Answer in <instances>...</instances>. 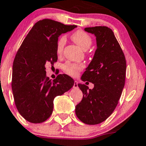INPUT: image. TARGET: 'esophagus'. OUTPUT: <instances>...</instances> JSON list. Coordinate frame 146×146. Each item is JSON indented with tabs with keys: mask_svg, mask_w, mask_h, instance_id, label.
<instances>
[{
	"mask_svg": "<svg viewBox=\"0 0 146 146\" xmlns=\"http://www.w3.org/2000/svg\"><path fill=\"white\" fill-rule=\"evenodd\" d=\"M78 87V82L76 80V81L74 82V84H73V88H76Z\"/></svg>",
	"mask_w": 146,
	"mask_h": 146,
	"instance_id": "esophagus-1",
	"label": "esophagus"
}]
</instances>
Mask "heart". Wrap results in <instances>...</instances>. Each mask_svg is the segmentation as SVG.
I'll list each match as a JSON object with an SVG mask.
<instances>
[{
    "instance_id": "heart-1",
    "label": "heart",
    "mask_w": 146,
    "mask_h": 146,
    "mask_svg": "<svg viewBox=\"0 0 146 146\" xmlns=\"http://www.w3.org/2000/svg\"><path fill=\"white\" fill-rule=\"evenodd\" d=\"M72 39L76 43H77L83 50H86L90 47L92 44L91 37L88 33L83 31H76L71 35ZM66 38L64 35H62L58 38L56 44V52L58 55H61L63 51V48L66 45ZM83 65L68 62L63 66V70L67 74L71 76H76L78 74L79 72L83 69Z\"/></svg>"
}]
</instances>
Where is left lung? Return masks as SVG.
I'll list each match as a JSON object with an SVG mask.
<instances>
[{
	"instance_id": "left-lung-1",
	"label": "left lung",
	"mask_w": 146,
	"mask_h": 146,
	"mask_svg": "<svg viewBox=\"0 0 146 146\" xmlns=\"http://www.w3.org/2000/svg\"><path fill=\"white\" fill-rule=\"evenodd\" d=\"M84 30L94 34L97 48L81 80L93 83L94 88L78 84L83 96L76 106V114L84 123L96 125L106 121L118 105L125 86L126 60L111 28L95 26Z\"/></svg>"
}]
</instances>
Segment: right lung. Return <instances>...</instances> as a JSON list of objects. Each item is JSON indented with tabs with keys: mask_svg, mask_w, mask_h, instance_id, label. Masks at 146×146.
Here are the masks:
<instances>
[{
	"mask_svg": "<svg viewBox=\"0 0 146 146\" xmlns=\"http://www.w3.org/2000/svg\"><path fill=\"white\" fill-rule=\"evenodd\" d=\"M76 27L50 19L39 21L18 49L13 64L11 86L15 106L28 122L46 121L53 113L55 98L73 86V79L66 74L50 80L46 76V66L57 61L59 36Z\"/></svg>",
	"mask_w": 146,
	"mask_h": 146,
	"instance_id": "1",
	"label": "right lung"
}]
</instances>
